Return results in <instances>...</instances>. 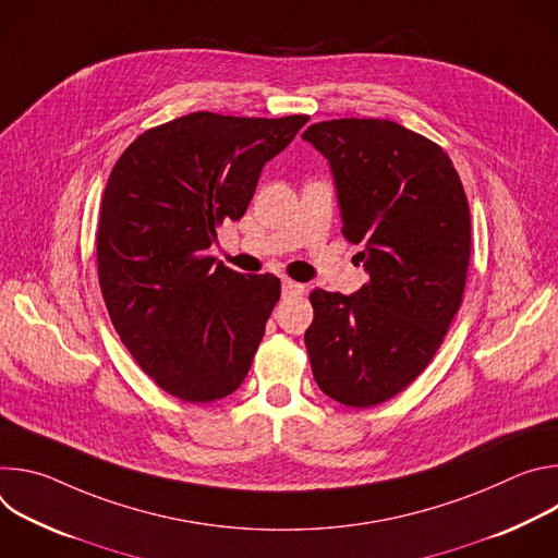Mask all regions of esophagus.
Segmentation results:
<instances>
[{"label":"esophagus","mask_w":558,"mask_h":558,"mask_svg":"<svg viewBox=\"0 0 558 558\" xmlns=\"http://www.w3.org/2000/svg\"><path fill=\"white\" fill-rule=\"evenodd\" d=\"M302 291H304V287H302L300 282H293V280H289V278H284V280H282V295H284V298L300 295Z\"/></svg>","instance_id":"34e87169"}]
</instances>
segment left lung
<instances>
[{
  "mask_svg": "<svg viewBox=\"0 0 558 558\" xmlns=\"http://www.w3.org/2000/svg\"><path fill=\"white\" fill-rule=\"evenodd\" d=\"M331 168L342 233L362 245L368 282L311 291V371L336 402L368 409L433 360L459 311L470 263V209L448 154L386 119H333L302 134Z\"/></svg>",
  "mask_w": 558,
  "mask_h": 558,
  "instance_id": "8db88e82",
  "label": "left lung"
}]
</instances>
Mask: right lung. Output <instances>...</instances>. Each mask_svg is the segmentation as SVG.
<instances>
[{
    "label": "right lung",
    "mask_w": 558,
    "mask_h": 558,
    "mask_svg": "<svg viewBox=\"0 0 558 558\" xmlns=\"http://www.w3.org/2000/svg\"><path fill=\"white\" fill-rule=\"evenodd\" d=\"M306 121L194 112L143 132L112 168L97 231L101 293L125 349L183 402L220 400L250 373L280 280L238 274L209 247Z\"/></svg>",
    "instance_id": "obj_1"
}]
</instances>
